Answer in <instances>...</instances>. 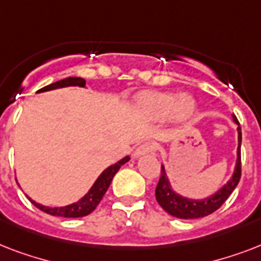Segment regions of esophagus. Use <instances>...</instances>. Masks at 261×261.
<instances>
[{
	"instance_id": "34e87169",
	"label": "esophagus",
	"mask_w": 261,
	"mask_h": 261,
	"mask_svg": "<svg viewBox=\"0 0 261 261\" xmlns=\"http://www.w3.org/2000/svg\"><path fill=\"white\" fill-rule=\"evenodd\" d=\"M153 150H154V146H153L151 143L145 142V143H142V145H139V146L135 149L134 157L135 159H138V157H141V155L149 154V153H151Z\"/></svg>"
}]
</instances>
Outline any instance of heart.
<instances>
[{"label":"heart","instance_id":"1","mask_svg":"<svg viewBox=\"0 0 261 261\" xmlns=\"http://www.w3.org/2000/svg\"><path fill=\"white\" fill-rule=\"evenodd\" d=\"M138 106L143 115L153 120L171 116L177 123L188 122L196 111V102L190 94L149 92L139 98Z\"/></svg>","mask_w":261,"mask_h":261}]
</instances>
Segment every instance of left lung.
<instances>
[{
	"label": "left lung",
	"mask_w": 261,
	"mask_h": 261,
	"mask_svg": "<svg viewBox=\"0 0 261 261\" xmlns=\"http://www.w3.org/2000/svg\"><path fill=\"white\" fill-rule=\"evenodd\" d=\"M233 122L239 124V147H237V161H236L234 172L231 174L230 180L219 188L214 195L204 199H188L184 198L177 192H174L172 188L169 178L167 176L165 168L161 165V176H160L159 184L155 187V199L164 210L172 217L181 219H195L202 218L206 215H210L215 210H218L230 194L234 191L241 177V127L236 116H233Z\"/></svg>",
	"instance_id": "1"
}]
</instances>
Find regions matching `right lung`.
Wrapping results in <instances>:
<instances>
[{"mask_svg":"<svg viewBox=\"0 0 261 261\" xmlns=\"http://www.w3.org/2000/svg\"><path fill=\"white\" fill-rule=\"evenodd\" d=\"M66 87L85 88L87 87V81L84 79H80V77H67V79H63L61 80V81H57V83L50 84V85H47V87L42 88V89H39L38 93ZM128 161H130V157L126 155L124 159H122L120 161H118V163H115L114 165H111V167L107 168L106 171L102 172V173L97 177V180L94 181L92 188L88 191V194L84 195L79 202L71 203V204H67V206L63 207H48L43 206L40 203H36L31 198L28 199L34 203V206L38 207L39 210L44 211L47 214L54 215V217H63V218H80V217H85V215L90 214V213L97 207L98 203L101 202L102 196L106 195L107 190H108V187H110L111 181H112V178H114V176L116 174V172L120 169L122 165H124V164L128 163Z\"/></svg>","mask_w":261,"mask_h":261,"instance_id":"obj_1","label":"right lung"}]
</instances>
